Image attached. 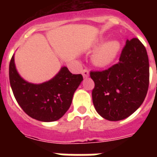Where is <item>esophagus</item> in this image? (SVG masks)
<instances>
[{
  "label": "esophagus",
  "instance_id": "34e87169",
  "mask_svg": "<svg viewBox=\"0 0 157 157\" xmlns=\"http://www.w3.org/2000/svg\"><path fill=\"white\" fill-rule=\"evenodd\" d=\"M82 75H83V77H84V78L89 77V71L87 70V69H84V70L82 71Z\"/></svg>",
  "mask_w": 157,
  "mask_h": 157
}]
</instances>
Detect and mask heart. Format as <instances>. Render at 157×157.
<instances>
[{"mask_svg": "<svg viewBox=\"0 0 157 157\" xmlns=\"http://www.w3.org/2000/svg\"><path fill=\"white\" fill-rule=\"evenodd\" d=\"M105 39L101 38L94 43V48H99L93 56V62L98 67L109 66L116 59L120 49V43L117 40H110L103 44Z\"/></svg>", "mask_w": 157, "mask_h": 157, "instance_id": "b5f03b06", "label": "heart"}]
</instances>
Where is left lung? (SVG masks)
<instances>
[{
	"instance_id": "1",
	"label": "left lung",
	"mask_w": 157,
	"mask_h": 157,
	"mask_svg": "<svg viewBox=\"0 0 157 157\" xmlns=\"http://www.w3.org/2000/svg\"><path fill=\"white\" fill-rule=\"evenodd\" d=\"M92 98L98 114L110 121L124 120L143 103L149 89L146 49L138 38L127 40L120 61L107 70L90 71Z\"/></svg>"
}]
</instances>
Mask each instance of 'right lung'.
<instances>
[{
  "label": "right lung",
  "mask_w": 157,
  "mask_h": 157,
  "mask_svg": "<svg viewBox=\"0 0 157 157\" xmlns=\"http://www.w3.org/2000/svg\"><path fill=\"white\" fill-rule=\"evenodd\" d=\"M9 80L15 98L29 116L38 121L52 122L60 119L68 110L83 78L62 67L52 79L45 82H28L18 73L13 55L9 63Z\"/></svg>",
  "instance_id": "obj_1"
}]
</instances>
